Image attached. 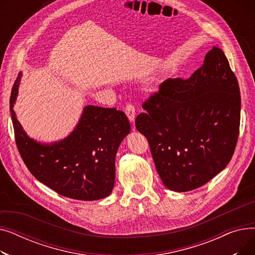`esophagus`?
<instances>
[{"mask_svg": "<svg viewBox=\"0 0 255 255\" xmlns=\"http://www.w3.org/2000/svg\"><path fill=\"white\" fill-rule=\"evenodd\" d=\"M125 113L130 121V123H134V119H135V109L131 103H128L125 107Z\"/></svg>", "mask_w": 255, "mask_h": 255, "instance_id": "34e87169", "label": "esophagus"}]
</instances>
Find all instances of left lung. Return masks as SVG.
<instances>
[{
  "instance_id": "8db88e82",
  "label": "left lung",
  "mask_w": 255,
  "mask_h": 255,
  "mask_svg": "<svg viewBox=\"0 0 255 255\" xmlns=\"http://www.w3.org/2000/svg\"><path fill=\"white\" fill-rule=\"evenodd\" d=\"M142 109L135 127L148 139L156 169L169 190L196 189L231 161L241 96L222 49L214 46L188 79H166Z\"/></svg>"
}]
</instances>
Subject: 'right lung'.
<instances>
[{
    "instance_id": "right-lung-1",
    "label": "right lung",
    "mask_w": 255,
    "mask_h": 255,
    "mask_svg": "<svg viewBox=\"0 0 255 255\" xmlns=\"http://www.w3.org/2000/svg\"><path fill=\"white\" fill-rule=\"evenodd\" d=\"M21 73L11 91L10 113L18 152L32 175L57 193L97 200L112 193L117 151L130 132L127 116L117 109L88 105L66 138L40 143L23 131L13 111Z\"/></svg>"
}]
</instances>
